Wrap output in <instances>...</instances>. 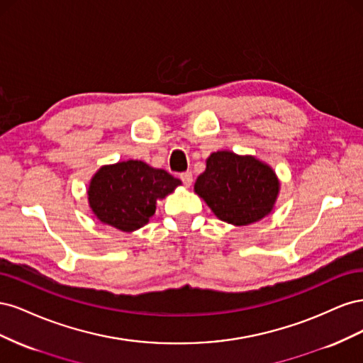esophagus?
Returning <instances> with one entry per match:
<instances>
[{"label":"esophagus","mask_w":363,"mask_h":363,"mask_svg":"<svg viewBox=\"0 0 363 363\" xmlns=\"http://www.w3.org/2000/svg\"><path fill=\"white\" fill-rule=\"evenodd\" d=\"M180 180L183 182V184L186 186V188H189V186L192 184V174L191 172L180 174Z\"/></svg>","instance_id":"34e87169"}]
</instances>
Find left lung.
I'll list each match as a JSON object with an SVG mask.
<instances>
[{"label":"left lung","mask_w":363,"mask_h":363,"mask_svg":"<svg viewBox=\"0 0 363 363\" xmlns=\"http://www.w3.org/2000/svg\"><path fill=\"white\" fill-rule=\"evenodd\" d=\"M194 192L218 219L242 227L272 212L280 182L268 163L255 156L221 150L207 157L206 169L196 179Z\"/></svg>","instance_id":"left-lung-1"}]
</instances>
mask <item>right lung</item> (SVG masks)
Listing matches in <instances>:
<instances>
[{
    "label": "right lung",
    "mask_w": 363,
    "mask_h": 363,
    "mask_svg": "<svg viewBox=\"0 0 363 363\" xmlns=\"http://www.w3.org/2000/svg\"><path fill=\"white\" fill-rule=\"evenodd\" d=\"M182 182L142 160L103 164L89 182L87 201L98 221L131 233L148 224L156 204Z\"/></svg>",
    "instance_id": "right-lung-1"
}]
</instances>
